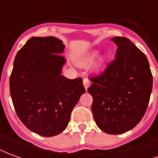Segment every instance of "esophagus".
I'll return each instance as SVG.
<instances>
[{"instance_id":"34e87169","label":"esophagus","mask_w":158,"mask_h":158,"mask_svg":"<svg viewBox=\"0 0 158 158\" xmlns=\"http://www.w3.org/2000/svg\"><path fill=\"white\" fill-rule=\"evenodd\" d=\"M83 83H84V86H85V89H88V88H89V86L90 85V81H89V79H87V78H85V79H84Z\"/></svg>"}]
</instances>
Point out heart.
Listing matches in <instances>:
<instances>
[{
	"label": "heart",
	"instance_id": "b5f03b06",
	"mask_svg": "<svg viewBox=\"0 0 158 158\" xmlns=\"http://www.w3.org/2000/svg\"><path fill=\"white\" fill-rule=\"evenodd\" d=\"M99 55V51L98 50H94L92 52H89L88 53H86L82 56H80L79 59H78V64L80 66H87L90 64L91 62H94V60ZM103 61H104V58H103L102 56H101L99 59H98V61L96 62V69H99L101 68V66L102 64Z\"/></svg>",
	"mask_w": 158,
	"mask_h": 158
}]
</instances>
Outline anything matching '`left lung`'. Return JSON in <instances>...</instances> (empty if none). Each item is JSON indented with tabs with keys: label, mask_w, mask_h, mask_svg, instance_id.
<instances>
[{
	"label": "left lung",
	"mask_w": 158,
	"mask_h": 158,
	"mask_svg": "<svg viewBox=\"0 0 158 158\" xmlns=\"http://www.w3.org/2000/svg\"><path fill=\"white\" fill-rule=\"evenodd\" d=\"M115 59L101 75L90 79L88 88L96 125L109 135L135 128L142 119L152 90V74L147 57L125 37H114Z\"/></svg>",
	"instance_id": "obj_1"
}]
</instances>
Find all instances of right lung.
I'll use <instances>...</instances> for the list:
<instances>
[{
  "instance_id": "add662e5",
  "label": "right lung",
  "mask_w": 158,
  "mask_h": 158,
  "mask_svg": "<svg viewBox=\"0 0 158 158\" xmlns=\"http://www.w3.org/2000/svg\"><path fill=\"white\" fill-rule=\"evenodd\" d=\"M64 48L56 37L34 36L17 53L10 76L17 115L29 130L45 137L67 128L73 107L85 92L81 78L61 74Z\"/></svg>"
}]
</instances>
